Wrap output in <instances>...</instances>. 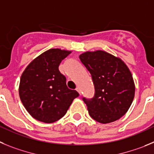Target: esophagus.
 I'll use <instances>...</instances> for the list:
<instances>
[{"label": "esophagus", "instance_id": "obj_1", "mask_svg": "<svg viewBox=\"0 0 154 154\" xmlns=\"http://www.w3.org/2000/svg\"><path fill=\"white\" fill-rule=\"evenodd\" d=\"M76 91H77V92L79 93V94H80V95H81V90H80V88L79 87H77V88H76Z\"/></svg>", "mask_w": 154, "mask_h": 154}]
</instances>
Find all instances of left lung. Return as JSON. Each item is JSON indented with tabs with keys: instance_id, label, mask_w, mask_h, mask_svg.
Returning <instances> with one entry per match:
<instances>
[{
	"instance_id": "left-lung-1",
	"label": "left lung",
	"mask_w": 154,
	"mask_h": 154,
	"mask_svg": "<svg viewBox=\"0 0 154 154\" xmlns=\"http://www.w3.org/2000/svg\"><path fill=\"white\" fill-rule=\"evenodd\" d=\"M79 57L91 73L95 89L92 99L83 98L90 116L100 124L119 120L129 110L135 94L130 69L120 57L101 50L86 51Z\"/></svg>"
}]
</instances>
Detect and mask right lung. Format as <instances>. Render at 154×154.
Segmentation results:
<instances>
[{
	"mask_svg": "<svg viewBox=\"0 0 154 154\" xmlns=\"http://www.w3.org/2000/svg\"><path fill=\"white\" fill-rule=\"evenodd\" d=\"M71 51L52 48L30 62L20 77L19 96L30 115L51 124L63 117L79 94L69 89L58 69Z\"/></svg>",
	"mask_w": 154,
	"mask_h": 154,
	"instance_id": "1",
	"label": "right lung"
}]
</instances>
